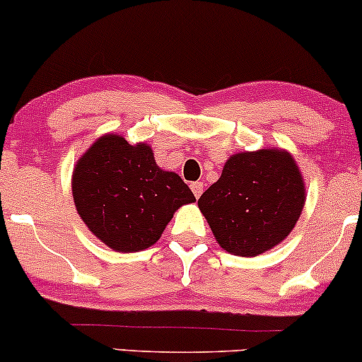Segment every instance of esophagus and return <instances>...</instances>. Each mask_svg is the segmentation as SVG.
Masks as SVG:
<instances>
[{
    "label": "esophagus",
    "instance_id": "34e87169",
    "mask_svg": "<svg viewBox=\"0 0 362 362\" xmlns=\"http://www.w3.org/2000/svg\"><path fill=\"white\" fill-rule=\"evenodd\" d=\"M190 189H192L195 197L199 199V197H201L202 190H204V184H202V182H194V184H190Z\"/></svg>",
    "mask_w": 362,
    "mask_h": 362
}]
</instances>
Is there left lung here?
I'll list each match as a JSON object with an SVG mask.
<instances>
[{"label": "left lung", "mask_w": 362, "mask_h": 362, "mask_svg": "<svg viewBox=\"0 0 362 362\" xmlns=\"http://www.w3.org/2000/svg\"><path fill=\"white\" fill-rule=\"evenodd\" d=\"M305 201V180L293 155L265 148L228 158L197 206L223 250L257 257L288 238Z\"/></svg>", "instance_id": "1"}]
</instances>
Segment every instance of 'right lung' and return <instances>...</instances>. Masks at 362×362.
Listing matches in <instances>:
<instances>
[{"label":"right lung","instance_id":"right-lung-1","mask_svg":"<svg viewBox=\"0 0 362 362\" xmlns=\"http://www.w3.org/2000/svg\"><path fill=\"white\" fill-rule=\"evenodd\" d=\"M74 206L86 228L115 252L146 250L161 238L177 209L195 201L177 175L156 165L146 143L103 134L76 161Z\"/></svg>","mask_w":362,"mask_h":362}]
</instances>
